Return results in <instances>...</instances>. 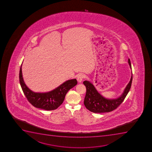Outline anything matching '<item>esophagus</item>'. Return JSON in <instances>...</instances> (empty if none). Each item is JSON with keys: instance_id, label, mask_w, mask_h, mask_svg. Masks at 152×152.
<instances>
[{"instance_id": "esophagus-1", "label": "esophagus", "mask_w": 152, "mask_h": 152, "mask_svg": "<svg viewBox=\"0 0 152 152\" xmlns=\"http://www.w3.org/2000/svg\"><path fill=\"white\" fill-rule=\"evenodd\" d=\"M85 75L83 74H80L79 75H78V77H77V81L79 82H81L83 81V79L85 78Z\"/></svg>"}]
</instances>
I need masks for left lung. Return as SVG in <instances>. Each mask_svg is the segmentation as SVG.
<instances>
[{
    "instance_id": "left-lung-1",
    "label": "left lung",
    "mask_w": 152,
    "mask_h": 152,
    "mask_svg": "<svg viewBox=\"0 0 152 152\" xmlns=\"http://www.w3.org/2000/svg\"><path fill=\"white\" fill-rule=\"evenodd\" d=\"M128 63L131 68V62L128 59ZM132 81V73L129 83L127 85L123 93L119 97L114 99H108L102 96L96 90L92 83L85 81L83 84L86 87V94L84 104L88 110L94 113H108L113 111L119 106L128 94Z\"/></svg>"
}]
</instances>
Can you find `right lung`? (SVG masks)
I'll return each instance as SVG.
<instances>
[{
  "label": "right lung",
  "mask_w": 152,
  "mask_h": 152,
  "mask_svg": "<svg viewBox=\"0 0 152 152\" xmlns=\"http://www.w3.org/2000/svg\"><path fill=\"white\" fill-rule=\"evenodd\" d=\"M22 65L19 73L21 88L27 99L37 108L47 110H56L63 103L68 91L77 84V80L74 79L66 81L50 92L35 93L31 90L24 82L22 73Z\"/></svg>",
  "instance_id": "1"
}]
</instances>
